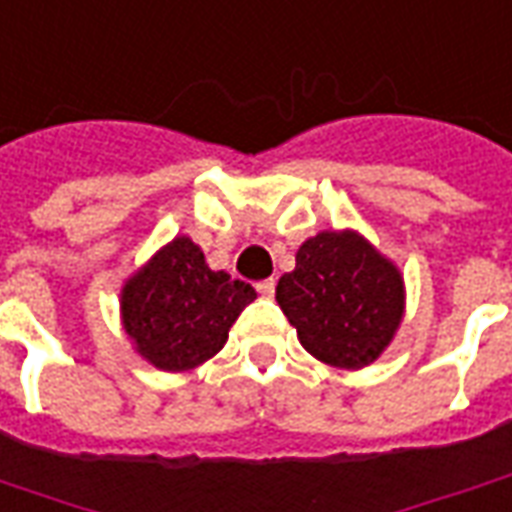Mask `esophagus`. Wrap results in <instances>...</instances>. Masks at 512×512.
<instances>
[{"instance_id":"esophagus-1","label":"esophagus","mask_w":512,"mask_h":512,"mask_svg":"<svg viewBox=\"0 0 512 512\" xmlns=\"http://www.w3.org/2000/svg\"><path fill=\"white\" fill-rule=\"evenodd\" d=\"M274 290H277V282H274V279L257 282V293H260V296H274Z\"/></svg>"}]
</instances>
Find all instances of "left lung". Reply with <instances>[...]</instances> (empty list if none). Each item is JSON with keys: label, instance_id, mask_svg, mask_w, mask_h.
<instances>
[{"label": "left lung", "instance_id": "8db88e82", "mask_svg": "<svg viewBox=\"0 0 512 512\" xmlns=\"http://www.w3.org/2000/svg\"><path fill=\"white\" fill-rule=\"evenodd\" d=\"M277 301L304 351L323 365L362 370L395 340L406 315L400 268L356 230H321L282 274Z\"/></svg>", "mask_w": 512, "mask_h": 512}]
</instances>
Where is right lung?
Here are the masks:
<instances>
[{
    "label": "right lung",
    "instance_id": "obj_1",
    "mask_svg": "<svg viewBox=\"0 0 512 512\" xmlns=\"http://www.w3.org/2000/svg\"><path fill=\"white\" fill-rule=\"evenodd\" d=\"M255 299L252 285L213 271L189 235H175L123 282L120 321L147 365L186 373L222 351Z\"/></svg>",
    "mask_w": 512,
    "mask_h": 512
}]
</instances>
